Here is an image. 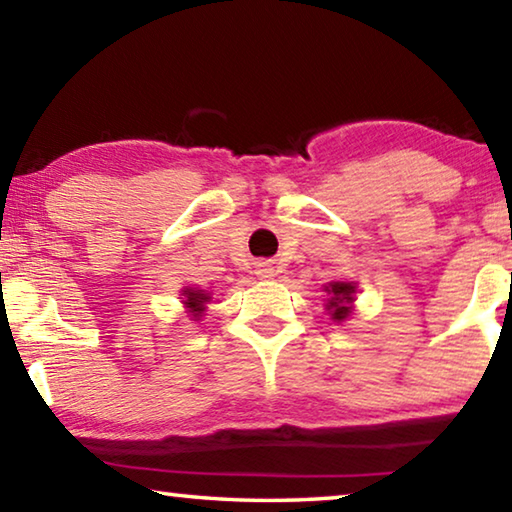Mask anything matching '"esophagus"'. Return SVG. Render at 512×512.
Here are the masks:
<instances>
[{
  "mask_svg": "<svg viewBox=\"0 0 512 512\" xmlns=\"http://www.w3.org/2000/svg\"><path fill=\"white\" fill-rule=\"evenodd\" d=\"M259 278H273V269H271V264H266V262H262V264H257V271H255Z\"/></svg>",
  "mask_w": 512,
  "mask_h": 512,
  "instance_id": "1",
  "label": "esophagus"
}]
</instances>
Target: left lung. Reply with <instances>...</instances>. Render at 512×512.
Listing matches in <instances>:
<instances>
[{"label": "left lung", "mask_w": 512, "mask_h": 512, "mask_svg": "<svg viewBox=\"0 0 512 512\" xmlns=\"http://www.w3.org/2000/svg\"><path fill=\"white\" fill-rule=\"evenodd\" d=\"M330 294L328 300V310L332 312V319L342 321L351 312V305L353 303V294H355V287L351 282H332V285L326 289Z\"/></svg>", "instance_id": "1"}]
</instances>
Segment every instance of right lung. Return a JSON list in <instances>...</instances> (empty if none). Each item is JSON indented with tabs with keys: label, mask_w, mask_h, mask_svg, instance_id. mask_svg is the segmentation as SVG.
Here are the masks:
<instances>
[{
	"label": "right lung",
	"mask_w": 512,
	"mask_h": 512,
	"mask_svg": "<svg viewBox=\"0 0 512 512\" xmlns=\"http://www.w3.org/2000/svg\"><path fill=\"white\" fill-rule=\"evenodd\" d=\"M184 296H186L184 305L189 307V310L193 312V316H198L202 310H205V303L209 300V296L202 294L200 289H198V291H196V289H186Z\"/></svg>",
	"instance_id": "obj_1"
}]
</instances>
